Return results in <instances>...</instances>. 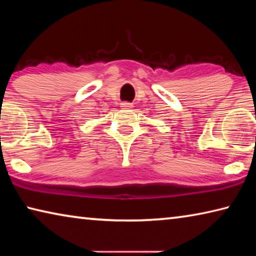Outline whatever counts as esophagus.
<instances>
[{
    "instance_id": "34e87169",
    "label": "esophagus",
    "mask_w": 256,
    "mask_h": 256,
    "mask_svg": "<svg viewBox=\"0 0 256 256\" xmlns=\"http://www.w3.org/2000/svg\"><path fill=\"white\" fill-rule=\"evenodd\" d=\"M120 107H123L124 110H131V108L133 107V105L131 102H124L120 104Z\"/></svg>"
}]
</instances>
